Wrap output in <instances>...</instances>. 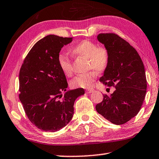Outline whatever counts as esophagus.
Here are the masks:
<instances>
[{"mask_svg":"<svg viewBox=\"0 0 159 159\" xmlns=\"http://www.w3.org/2000/svg\"><path fill=\"white\" fill-rule=\"evenodd\" d=\"M86 92H87V93H92L93 92H94V89H87Z\"/></svg>","mask_w":159,"mask_h":159,"instance_id":"obj_1","label":"esophagus"}]
</instances>
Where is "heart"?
Wrapping results in <instances>:
<instances>
[{
	"label": "heart",
	"instance_id": "b5f03b06",
	"mask_svg": "<svg viewBox=\"0 0 159 159\" xmlns=\"http://www.w3.org/2000/svg\"><path fill=\"white\" fill-rule=\"evenodd\" d=\"M70 53L74 56L82 57L87 60V67L98 72H103L106 69L109 63V53L108 49L99 46L97 43L89 40H82L70 48ZM58 65L62 72L66 76L72 75V64L70 59L66 54H59ZM97 77V72L91 71L75 77L70 82L73 88H90Z\"/></svg>",
	"mask_w": 159,
	"mask_h": 159
}]
</instances>
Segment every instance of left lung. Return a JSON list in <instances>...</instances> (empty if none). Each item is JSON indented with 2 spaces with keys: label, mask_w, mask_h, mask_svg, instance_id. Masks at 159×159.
Returning a JSON list of instances; mask_svg holds the SVG:
<instances>
[{
  "label": "left lung",
  "mask_w": 159,
  "mask_h": 159,
  "mask_svg": "<svg viewBox=\"0 0 159 159\" xmlns=\"http://www.w3.org/2000/svg\"><path fill=\"white\" fill-rule=\"evenodd\" d=\"M97 39L109 53V63L100 82L116 86L96 106L103 118L115 125L126 123L139 113L147 93L144 66L137 51L116 34H99Z\"/></svg>",
  "instance_id": "left-lung-1"
}]
</instances>
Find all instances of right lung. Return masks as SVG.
<instances>
[{"mask_svg":"<svg viewBox=\"0 0 159 159\" xmlns=\"http://www.w3.org/2000/svg\"><path fill=\"white\" fill-rule=\"evenodd\" d=\"M72 38L48 35L29 52L19 75L20 100L32 123L46 132H56L68 124L82 88L67 90L66 75L58 65L60 51ZM65 92L64 96L62 92Z\"/></svg>","mask_w":159,"mask_h":159,"instance_id":"1","label":"right lung"}]
</instances>
